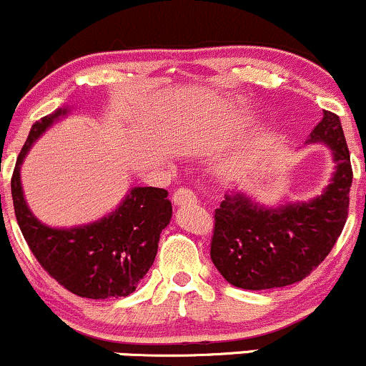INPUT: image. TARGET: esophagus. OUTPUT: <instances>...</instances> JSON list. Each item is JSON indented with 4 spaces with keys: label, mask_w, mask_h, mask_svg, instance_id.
<instances>
[{
    "label": "esophagus",
    "mask_w": 366,
    "mask_h": 366,
    "mask_svg": "<svg viewBox=\"0 0 366 366\" xmlns=\"http://www.w3.org/2000/svg\"><path fill=\"white\" fill-rule=\"evenodd\" d=\"M172 202H174L178 208H184V206H195L199 201H197V195H195L194 190L183 187V188H178V190L172 194Z\"/></svg>",
    "instance_id": "1"
}]
</instances>
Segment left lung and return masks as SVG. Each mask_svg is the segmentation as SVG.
<instances>
[{"mask_svg": "<svg viewBox=\"0 0 366 366\" xmlns=\"http://www.w3.org/2000/svg\"><path fill=\"white\" fill-rule=\"evenodd\" d=\"M308 142H324L333 153L335 172L321 195L308 202L264 208L241 192H231L214 209L209 254L229 284L262 291L301 282L342 234L352 167L340 118L324 111Z\"/></svg>", "mask_w": 366, "mask_h": 366, "instance_id": "left-lung-1", "label": "left lung"}]
</instances>
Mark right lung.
<instances>
[{
    "label": "right lung",
    "instance_id": "right-lung-1",
    "mask_svg": "<svg viewBox=\"0 0 366 366\" xmlns=\"http://www.w3.org/2000/svg\"><path fill=\"white\" fill-rule=\"evenodd\" d=\"M66 109L44 116L29 130L12 176L17 224L40 266L66 291L89 300L128 296L152 267L160 234L169 225L172 206L167 190L134 187L107 217L88 225L54 229L42 224L24 201L21 164L33 142Z\"/></svg>",
    "mask_w": 366,
    "mask_h": 366
}]
</instances>
